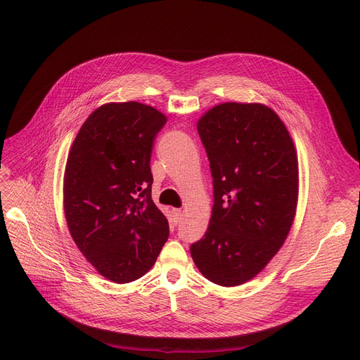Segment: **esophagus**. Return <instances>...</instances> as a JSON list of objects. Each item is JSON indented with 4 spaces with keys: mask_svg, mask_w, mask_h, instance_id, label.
<instances>
[{
    "mask_svg": "<svg viewBox=\"0 0 360 360\" xmlns=\"http://www.w3.org/2000/svg\"><path fill=\"white\" fill-rule=\"evenodd\" d=\"M170 217H172L174 224H178L182 219V212L179 209H172V216H170Z\"/></svg>",
    "mask_w": 360,
    "mask_h": 360,
    "instance_id": "esophagus-1",
    "label": "esophagus"
}]
</instances>
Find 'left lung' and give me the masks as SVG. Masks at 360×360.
<instances>
[{"label":"left lung","instance_id":"1","mask_svg":"<svg viewBox=\"0 0 360 360\" xmlns=\"http://www.w3.org/2000/svg\"><path fill=\"white\" fill-rule=\"evenodd\" d=\"M197 129L210 162L214 204L191 257L210 281L238 286L267 266L292 228L296 150L277 113L261 103L217 105Z\"/></svg>","mask_w":360,"mask_h":360}]
</instances>
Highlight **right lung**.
<instances>
[{
    "mask_svg": "<svg viewBox=\"0 0 360 360\" xmlns=\"http://www.w3.org/2000/svg\"><path fill=\"white\" fill-rule=\"evenodd\" d=\"M166 117L139 103H106L82 125L68 153L64 212L77 248L103 277L144 276L169 236L151 200L150 158Z\"/></svg>",
    "mask_w": 360,
    "mask_h": 360,
    "instance_id": "add662e5",
    "label": "right lung"
}]
</instances>
